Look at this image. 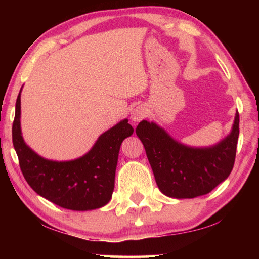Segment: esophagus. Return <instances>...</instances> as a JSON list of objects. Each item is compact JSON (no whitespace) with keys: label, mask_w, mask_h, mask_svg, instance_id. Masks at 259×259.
I'll list each match as a JSON object with an SVG mask.
<instances>
[{"label":"esophagus","mask_w":259,"mask_h":259,"mask_svg":"<svg viewBox=\"0 0 259 259\" xmlns=\"http://www.w3.org/2000/svg\"><path fill=\"white\" fill-rule=\"evenodd\" d=\"M147 109L142 106H138L131 111V120H133L134 122H139V121L147 117Z\"/></svg>","instance_id":"obj_1"}]
</instances>
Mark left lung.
Returning <instances> with one entry per match:
<instances>
[{"instance_id":"8db88e82","label":"left lung","mask_w":259,"mask_h":259,"mask_svg":"<svg viewBox=\"0 0 259 259\" xmlns=\"http://www.w3.org/2000/svg\"><path fill=\"white\" fill-rule=\"evenodd\" d=\"M162 194L184 199L210 192L232 172L239 136V113L232 133L210 148H190L175 141L153 122L142 120L136 129Z\"/></svg>"}]
</instances>
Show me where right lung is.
Returning a JSON list of instances; mask_svg holds the SVG:
<instances>
[{"mask_svg": "<svg viewBox=\"0 0 259 259\" xmlns=\"http://www.w3.org/2000/svg\"><path fill=\"white\" fill-rule=\"evenodd\" d=\"M21 91L16 99L12 125L13 146L21 171L36 194L70 210H91L107 205L114 189V176L120 146L134 134L123 120L102 134L92 149L71 161H52L40 157L22 138Z\"/></svg>", "mask_w": 259, "mask_h": 259, "instance_id": "1", "label": "right lung"}]
</instances>
